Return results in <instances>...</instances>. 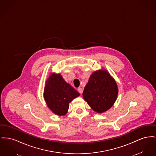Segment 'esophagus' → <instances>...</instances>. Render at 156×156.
Wrapping results in <instances>:
<instances>
[{"instance_id": "esophagus-1", "label": "esophagus", "mask_w": 156, "mask_h": 156, "mask_svg": "<svg viewBox=\"0 0 156 156\" xmlns=\"http://www.w3.org/2000/svg\"><path fill=\"white\" fill-rule=\"evenodd\" d=\"M78 91L81 94H82L83 92V88H78Z\"/></svg>"}]
</instances>
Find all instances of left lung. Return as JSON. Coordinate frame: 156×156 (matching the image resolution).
<instances>
[{
	"label": "left lung",
	"mask_w": 156,
	"mask_h": 156,
	"mask_svg": "<svg viewBox=\"0 0 156 156\" xmlns=\"http://www.w3.org/2000/svg\"><path fill=\"white\" fill-rule=\"evenodd\" d=\"M117 83L105 69L92 73L83 91V98L92 110L102 113L113 105L118 95Z\"/></svg>",
	"instance_id": "8db88e82"
}]
</instances>
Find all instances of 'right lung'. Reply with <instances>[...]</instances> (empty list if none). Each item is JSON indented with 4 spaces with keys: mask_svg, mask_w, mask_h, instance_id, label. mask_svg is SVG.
Instances as JSON below:
<instances>
[{
    "mask_svg": "<svg viewBox=\"0 0 156 156\" xmlns=\"http://www.w3.org/2000/svg\"><path fill=\"white\" fill-rule=\"evenodd\" d=\"M80 93L66 83L60 73H52L46 80L44 97L48 108L57 115H64L69 104Z\"/></svg>",
    "mask_w": 156,
    "mask_h": 156,
    "instance_id": "add662e5",
    "label": "right lung"
}]
</instances>
